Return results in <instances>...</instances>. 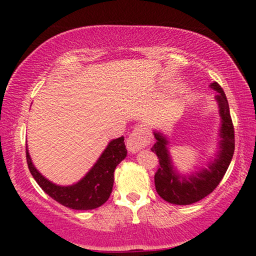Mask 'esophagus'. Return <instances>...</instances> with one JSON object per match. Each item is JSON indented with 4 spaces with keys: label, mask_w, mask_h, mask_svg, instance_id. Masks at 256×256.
I'll return each instance as SVG.
<instances>
[{
    "label": "esophagus",
    "mask_w": 256,
    "mask_h": 256,
    "mask_svg": "<svg viewBox=\"0 0 256 256\" xmlns=\"http://www.w3.org/2000/svg\"><path fill=\"white\" fill-rule=\"evenodd\" d=\"M150 143V132H148L144 126H138L134 128V130L132 132V134L129 135L127 140V149L132 154H136L138 150L144 148L146 144Z\"/></svg>",
    "instance_id": "obj_1"
}]
</instances>
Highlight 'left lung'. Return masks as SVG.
Instances as JSON below:
<instances>
[{
    "label": "left lung",
    "mask_w": 256,
    "mask_h": 256,
    "mask_svg": "<svg viewBox=\"0 0 256 256\" xmlns=\"http://www.w3.org/2000/svg\"><path fill=\"white\" fill-rule=\"evenodd\" d=\"M216 92L220 127L216 152L208 160L206 168L196 166L188 172H180L174 166L170 154V140L162 130L154 129L156 143L152 150L160 158V168L155 174L156 191L164 200L174 205H190L208 196L218 186L228 169L234 154V128L230 107L222 87L216 82L210 84Z\"/></svg>",
    "instance_id": "left-lung-1"
}]
</instances>
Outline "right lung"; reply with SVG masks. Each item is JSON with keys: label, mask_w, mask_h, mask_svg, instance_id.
Returning <instances> with one entry per match:
<instances>
[{"label": "right lung", "mask_w": 256, "mask_h": 256, "mask_svg": "<svg viewBox=\"0 0 256 256\" xmlns=\"http://www.w3.org/2000/svg\"><path fill=\"white\" fill-rule=\"evenodd\" d=\"M126 156L124 136L112 140L85 176L71 185H59L48 180L34 166L26 146L28 166L37 184L59 204L73 210H93L108 200L113 188L115 168Z\"/></svg>", "instance_id": "obj_1"}]
</instances>
